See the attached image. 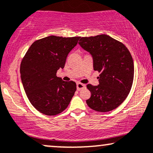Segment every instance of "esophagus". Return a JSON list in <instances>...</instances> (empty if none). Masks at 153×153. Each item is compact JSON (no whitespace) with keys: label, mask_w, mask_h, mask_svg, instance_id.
<instances>
[{"label":"esophagus","mask_w":153,"mask_h":153,"mask_svg":"<svg viewBox=\"0 0 153 153\" xmlns=\"http://www.w3.org/2000/svg\"><path fill=\"white\" fill-rule=\"evenodd\" d=\"M85 88V85L80 83V82H78L77 83V89H78V91H80V90L83 89Z\"/></svg>","instance_id":"obj_1"}]
</instances>
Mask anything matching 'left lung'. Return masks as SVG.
<instances>
[{
	"label": "left lung",
	"instance_id": "obj_1",
	"mask_svg": "<svg viewBox=\"0 0 153 153\" xmlns=\"http://www.w3.org/2000/svg\"><path fill=\"white\" fill-rule=\"evenodd\" d=\"M79 45L93 57L94 71L100 73L98 85H87L91 96L86 100L91 109L105 113L117 108L131 90L134 63L124 44L108 35L82 37Z\"/></svg>",
	"mask_w": 153,
	"mask_h": 153
}]
</instances>
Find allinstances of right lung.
I'll return each mask as SVG.
<instances>
[{"mask_svg": "<svg viewBox=\"0 0 153 153\" xmlns=\"http://www.w3.org/2000/svg\"><path fill=\"white\" fill-rule=\"evenodd\" d=\"M80 37L51 36L35 41L22 60L21 78L32 105L41 113L55 115L67 108L76 91V83L56 76Z\"/></svg>", "mask_w": 153, "mask_h": 153, "instance_id": "add662e5", "label": "right lung"}]
</instances>
